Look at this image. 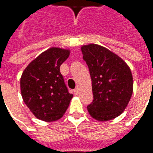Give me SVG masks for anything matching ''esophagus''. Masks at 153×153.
Wrapping results in <instances>:
<instances>
[{
	"label": "esophagus",
	"mask_w": 153,
	"mask_h": 153,
	"mask_svg": "<svg viewBox=\"0 0 153 153\" xmlns=\"http://www.w3.org/2000/svg\"><path fill=\"white\" fill-rule=\"evenodd\" d=\"M78 93H79V90H78V88L74 89V95H78Z\"/></svg>",
	"instance_id": "obj_1"
}]
</instances>
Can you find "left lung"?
Masks as SVG:
<instances>
[{"instance_id": "1", "label": "left lung", "mask_w": 153, "mask_h": 153, "mask_svg": "<svg viewBox=\"0 0 153 153\" xmlns=\"http://www.w3.org/2000/svg\"><path fill=\"white\" fill-rule=\"evenodd\" d=\"M92 79L93 100L88 106L93 118L106 121L120 115L133 93L131 70L121 58L105 47H81Z\"/></svg>"}]
</instances>
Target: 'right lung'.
<instances>
[{
    "mask_svg": "<svg viewBox=\"0 0 153 153\" xmlns=\"http://www.w3.org/2000/svg\"><path fill=\"white\" fill-rule=\"evenodd\" d=\"M69 56V50L51 47L33 60L22 74L23 100L31 112L43 121L61 118L73 97L60 71Z\"/></svg>",
    "mask_w": 153,
    "mask_h": 153,
    "instance_id": "obj_1",
    "label": "right lung"
}]
</instances>
